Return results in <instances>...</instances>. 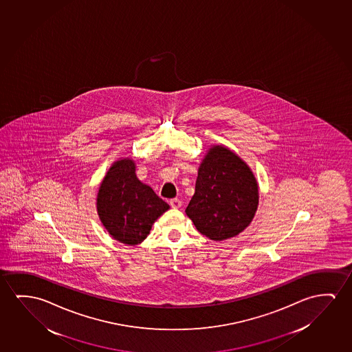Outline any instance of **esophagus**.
I'll return each instance as SVG.
<instances>
[{
	"instance_id": "esophagus-1",
	"label": "esophagus",
	"mask_w": 352,
	"mask_h": 352,
	"mask_svg": "<svg viewBox=\"0 0 352 352\" xmlns=\"http://www.w3.org/2000/svg\"><path fill=\"white\" fill-rule=\"evenodd\" d=\"M169 204H170V207H172V208L178 209L182 207V201L179 199H170V201H169Z\"/></svg>"
}]
</instances>
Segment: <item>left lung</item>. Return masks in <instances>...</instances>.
Here are the masks:
<instances>
[{
	"instance_id": "left-lung-1",
	"label": "left lung",
	"mask_w": 352,
	"mask_h": 352,
	"mask_svg": "<svg viewBox=\"0 0 352 352\" xmlns=\"http://www.w3.org/2000/svg\"><path fill=\"white\" fill-rule=\"evenodd\" d=\"M258 188L252 169L239 155L224 145H212L199 164L185 213L206 237L228 240L252 223L259 204Z\"/></svg>"
}]
</instances>
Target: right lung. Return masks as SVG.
<instances>
[{
  "label": "right lung",
  "instance_id": "1",
  "mask_svg": "<svg viewBox=\"0 0 352 352\" xmlns=\"http://www.w3.org/2000/svg\"><path fill=\"white\" fill-rule=\"evenodd\" d=\"M168 209V204L137 178L132 158L112 163L98 189L99 219L112 239L123 245L142 243Z\"/></svg>",
  "mask_w": 352,
  "mask_h": 352
}]
</instances>
